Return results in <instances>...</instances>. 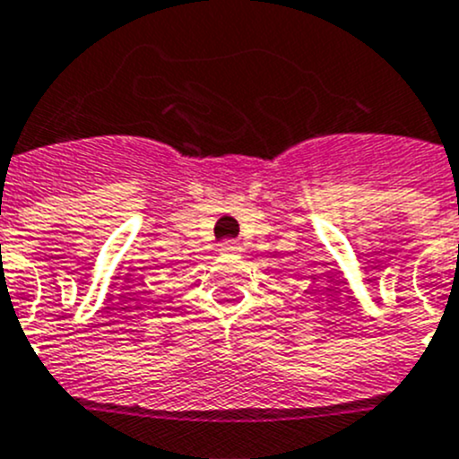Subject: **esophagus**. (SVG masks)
Segmentation results:
<instances>
[{"label": "esophagus", "instance_id": "34e87169", "mask_svg": "<svg viewBox=\"0 0 459 459\" xmlns=\"http://www.w3.org/2000/svg\"><path fill=\"white\" fill-rule=\"evenodd\" d=\"M220 251L224 253V255H233V253H239L242 251V247H239L235 239H226V242L220 244Z\"/></svg>", "mask_w": 459, "mask_h": 459}]
</instances>
